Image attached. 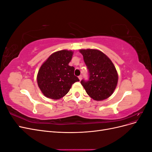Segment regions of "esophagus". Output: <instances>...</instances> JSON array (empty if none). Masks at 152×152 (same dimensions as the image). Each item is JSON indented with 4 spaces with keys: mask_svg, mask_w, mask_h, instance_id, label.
Instances as JSON below:
<instances>
[{
    "mask_svg": "<svg viewBox=\"0 0 152 152\" xmlns=\"http://www.w3.org/2000/svg\"><path fill=\"white\" fill-rule=\"evenodd\" d=\"M78 77H79V80H82V75H79V76Z\"/></svg>",
    "mask_w": 152,
    "mask_h": 152,
    "instance_id": "obj_1",
    "label": "esophagus"
}]
</instances>
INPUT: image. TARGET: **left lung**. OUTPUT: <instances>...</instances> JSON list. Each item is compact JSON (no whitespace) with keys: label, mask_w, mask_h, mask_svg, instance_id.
<instances>
[{"label":"left lung","mask_w":152,"mask_h":152,"mask_svg":"<svg viewBox=\"0 0 152 152\" xmlns=\"http://www.w3.org/2000/svg\"><path fill=\"white\" fill-rule=\"evenodd\" d=\"M80 53L89 71V80L80 82L87 94L96 101L109 98L118 82L117 72L113 63L97 49H80Z\"/></svg>","instance_id":"left-lung-1"}]
</instances>
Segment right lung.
Listing matches in <instances>:
<instances>
[{"instance_id":"obj_1","label":"right lung","mask_w":152,"mask_h":152,"mask_svg":"<svg viewBox=\"0 0 152 152\" xmlns=\"http://www.w3.org/2000/svg\"><path fill=\"white\" fill-rule=\"evenodd\" d=\"M73 53L68 50L55 52L40 66L37 77V84L47 98H61L68 93L73 84L79 81L74 75L75 68L68 65Z\"/></svg>"}]
</instances>
